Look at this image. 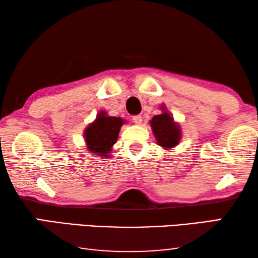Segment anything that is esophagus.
Masks as SVG:
<instances>
[{"label": "esophagus", "mask_w": 258, "mask_h": 258, "mask_svg": "<svg viewBox=\"0 0 258 258\" xmlns=\"http://www.w3.org/2000/svg\"><path fill=\"white\" fill-rule=\"evenodd\" d=\"M133 121L135 124H141L142 123V116L141 115H135L133 116Z\"/></svg>", "instance_id": "34e87169"}]
</instances>
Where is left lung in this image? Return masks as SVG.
I'll list each match as a JSON object with an SVG mask.
<instances>
[{
    "mask_svg": "<svg viewBox=\"0 0 258 258\" xmlns=\"http://www.w3.org/2000/svg\"><path fill=\"white\" fill-rule=\"evenodd\" d=\"M150 124L159 146L164 148H173L180 142V128L174 123L169 113L164 111L161 115L154 116Z\"/></svg>",
    "mask_w": 258,
    "mask_h": 258,
    "instance_id": "1",
    "label": "left lung"
}]
</instances>
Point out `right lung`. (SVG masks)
<instances>
[{
    "label": "right lung",
    "instance_id": "obj_1",
    "mask_svg": "<svg viewBox=\"0 0 258 258\" xmlns=\"http://www.w3.org/2000/svg\"><path fill=\"white\" fill-rule=\"evenodd\" d=\"M123 123V119L119 117H110L104 112H100L94 123L91 124L84 133L89 150L99 156L108 157V152H110L111 147L118 139Z\"/></svg>",
    "mask_w": 258,
    "mask_h": 258
}]
</instances>
